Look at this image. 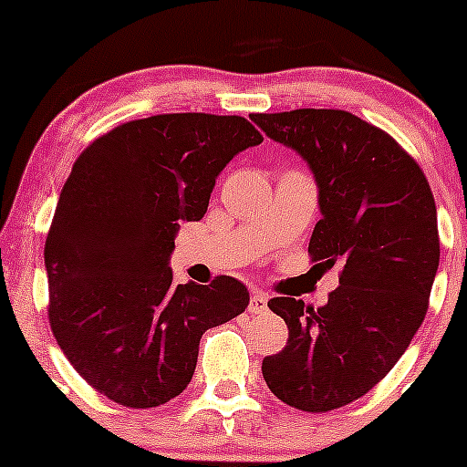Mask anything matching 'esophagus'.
Listing matches in <instances>:
<instances>
[{
    "label": "esophagus",
    "instance_id": "1",
    "mask_svg": "<svg viewBox=\"0 0 467 467\" xmlns=\"http://www.w3.org/2000/svg\"><path fill=\"white\" fill-rule=\"evenodd\" d=\"M268 309V296L262 291H253L251 303H248V312L251 314H264Z\"/></svg>",
    "mask_w": 467,
    "mask_h": 467
}]
</instances>
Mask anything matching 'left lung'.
<instances>
[{"instance_id":"1","label":"left lung","mask_w":467,"mask_h":467,"mask_svg":"<svg viewBox=\"0 0 467 467\" xmlns=\"http://www.w3.org/2000/svg\"><path fill=\"white\" fill-rule=\"evenodd\" d=\"M251 119L307 160L323 214L309 257L343 266L323 307L268 300L289 341L264 357L262 375L289 407L332 411L384 379L425 321L441 257L434 196L416 160L352 112L300 108Z\"/></svg>"}]
</instances>
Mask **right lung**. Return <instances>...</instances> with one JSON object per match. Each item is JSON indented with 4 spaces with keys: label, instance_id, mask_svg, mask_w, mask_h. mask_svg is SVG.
I'll return each instance as SVG.
<instances>
[{
    "label": "right lung",
    "instance_id": "1",
    "mask_svg": "<svg viewBox=\"0 0 467 467\" xmlns=\"http://www.w3.org/2000/svg\"><path fill=\"white\" fill-rule=\"evenodd\" d=\"M262 135L237 115L126 121L78 155L45 242L49 325L78 375L124 407L187 389L205 329L248 307L230 275L173 285L181 223L201 221L216 176Z\"/></svg>",
    "mask_w": 467,
    "mask_h": 467
}]
</instances>
